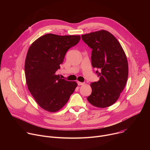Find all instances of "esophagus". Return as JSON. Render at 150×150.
I'll return each instance as SVG.
<instances>
[{"instance_id":"34e87169","label":"esophagus","mask_w":150,"mask_h":150,"mask_svg":"<svg viewBox=\"0 0 150 150\" xmlns=\"http://www.w3.org/2000/svg\"><path fill=\"white\" fill-rule=\"evenodd\" d=\"M84 84V83L83 82H78V85H83Z\"/></svg>"}]
</instances>
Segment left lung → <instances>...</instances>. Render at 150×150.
Listing matches in <instances>:
<instances>
[{
    "label": "left lung",
    "mask_w": 150,
    "mask_h": 150,
    "mask_svg": "<svg viewBox=\"0 0 150 150\" xmlns=\"http://www.w3.org/2000/svg\"><path fill=\"white\" fill-rule=\"evenodd\" d=\"M82 40L93 49L91 63L100 79L90 84L92 93L87 100L93 105L105 108L119 98L128 77V63L125 53L116 38L101 30L81 35Z\"/></svg>",
    "instance_id": "left-lung-1"
}]
</instances>
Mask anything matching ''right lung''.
Here are the masks:
<instances>
[{
	"mask_svg": "<svg viewBox=\"0 0 150 150\" xmlns=\"http://www.w3.org/2000/svg\"><path fill=\"white\" fill-rule=\"evenodd\" d=\"M80 35L47 34L30 46L25 62L28 89L42 109L56 112L65 105L77 87L75 81L60 78V69L67 52L78 43Z\"/></svg>",
	"mask_w": 150,
	"mask_h": 150,
	"instance_id": "add662e5",
	"label": "right lung"
}]
</instances>
